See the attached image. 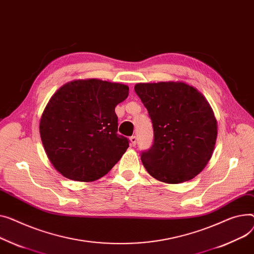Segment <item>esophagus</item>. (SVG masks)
<instances>
[{"mask_svg": "<svg viewBox=\"0 0 254 254\" xmlns=\"http://www.w3.org/2000/svg\"><path fill=\"white\" fill-rule=\"evenodd\" d=\"M129 141H130V145L134 147V146H136V144H137V137L136 136H131L129 138Z\"/></svg>", "mask_w": 254, "mask_h": 254, "instance_id": "34e87169", "label": "esophagus"}]
</instances>
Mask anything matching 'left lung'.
Segmentation results:
<instances>
[{
  "mask_svg": "<svg viewBox=\"0 0 254 254\" xmlns=\"http://www.w3.org/2000/svg\"><path fill=\"white\" fill-rule=\"evenodd\" d=\"M134 92L147 108L154 131L141 160L154 179L181 184L200 174L212 156L217 124L206 98L183 81L141 82Z\"/></svg>",
  "mask_w": 254,
  "mask_h": 254,
  "instance_id": "obj_1",
  "label": "left lung"
}]
</instances>
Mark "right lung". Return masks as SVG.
<instances>
[{"label": "right lung", "mask_w": 254, "mask_h": 254, "mask_svg": "<svg viewBox=\"0 0 254 254\" xmlns=\"http://www.w3.org/2000/svg\"><path fill=\"white\" fill-rule=\"evenodd\" d=\"M127 96L124 83L89 78L67 82L51 97L40 133L57 172L72 181L93 182L118 162L129 145L117 133L115 107Z\"/></svg>", "instance_id": "1"}]
</instances>
